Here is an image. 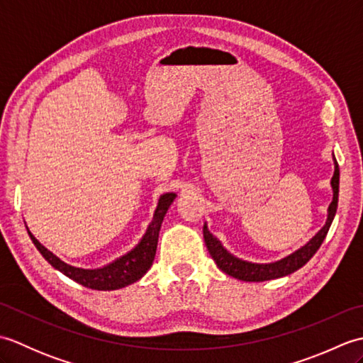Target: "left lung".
<instances>
[{
	"instance_id": "obj_1",
	"label": "left lung",
	"mask_w": 363,
	"mask_h": 363,
	"mask_svg": "<svg viewBox=\"0 0 363 363\" xmlns=\"http://www.w3.org/2000/svg\"><path fill=\"white\" fill-rule=\"evenodd\" d=\"M334 159V176L330 179V187H333V201H330L328 207V218L325 226H323L317 234H315L309 242L304 246H301L299 250L295 252L289 254V256L282 257L281 260L269 262V264H256V262H248L242 260L235 256H233L225 246L221 245L217 237L211 234L209 228L204 223L203 234H204V242L207 246V251L215 260V264L225 272L226 274L235 277L238 281L245 282H264V281H272V279H279V277L289 276L295 273L296 269L304 267L307 262H309L313 254L318 251L323 240H325L328 235V230L333 225V220L337 212V204H338V184H340V169H338V164L335 160V156L333 154Z\"/></svg>"
}]
</instances>
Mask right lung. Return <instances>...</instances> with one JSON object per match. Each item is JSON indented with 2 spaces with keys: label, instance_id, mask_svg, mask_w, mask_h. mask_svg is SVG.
<instances>
[{
  "label": "right lung",
  "instance_id": "add662e5",
  "mask_svg": "<svg viewBox=\"0 0 363 363\" xmlns=\"http://www.w3.org/2000/svg\"><path fill=\"white\" fill-rule=\"evenodd\" d=\"M174 198V191H167V194L160 195L157 207L152 215V220L148 228H146V233L140 238V242L126 254H123V256L112 260L111 264L99 268H81L67 264V262L57 257L56 254L51 252L48 248H45V246L33 235V233H30L28 228L26 229L38 252H40L45 260L48 262L52 268H56L57 272L91 290H118L123 287H128V285L137 282L138 279H142L146 272L151 268L154 256H156L162 221H164L168 207L172 206Z\"/></svg>",
  "mask_w": 363,
  "mask_h": 363
}]
</instances>
